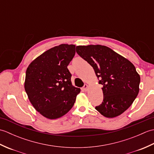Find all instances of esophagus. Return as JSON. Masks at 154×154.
Here are the masks:
<instances>
[{
    "label": "esophagus",
    "mask_w": 154,
    "mask_h": 154,
    "mask_svg": "<svg viewBox=\"0 0 154 154\" xmlns=\"http://www.w3.org/2000/svg\"><path fill=\"white\" fill-rule=\"evenodd\" d=\"M88 88H89V87H88L87 85L85 84V85L83 86V90L84 91H87Z\"/></svg>",
    "instance_id": "34e87169"
}]
</instances>
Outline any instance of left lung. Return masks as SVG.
Wrapping results in <instances>:
<instances>
[{
    "mask_svg": "<svg viewBox=\"0 0 154 154\" xmlns=\"http://www.w3.org/2000/svg\"><path fill=\"white\" fill-rule=\"evenodd\" d=\"M76 51L93 67L103 85V102L95 109L106 118L122 114L139 93L140 75L131 62L101 45H78Z\"/></svg>",
    "mask_w": 154,
    "mask_h": 154,
    "instance_id": "obj_1",
    "label": "left lung"
}]
</instances>
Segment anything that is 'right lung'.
<instances>
[{
	"mask_svg": "<svg viewBox=\"0 0 154 154\" xmlns=\"http://www.w3.org/2000/svg\"><path fill=\"white\" fill-rule=\"evenodd\" d=\"M75 54V45L61 44L39 55L27 68L25 91L32 106L46 119L67 114L80 93L72 85L67 69Z\"/></svg>",
	"mask_w": 154,
	"mask_h": 154,
	"instance_id": "1",
	"label": "right lung"
}]
</instances>
